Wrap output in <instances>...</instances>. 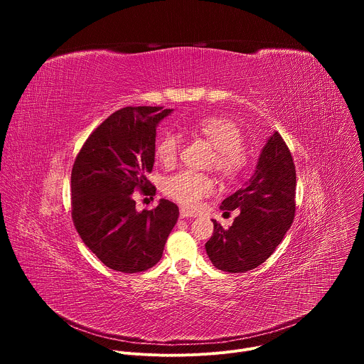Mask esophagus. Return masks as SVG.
<instances>
[{
    "label": "esophagus",
    "mask_w": 364,
    "mask_h": 364,
    "mask_svg": "<svg viewBox=\"0 0 364 364\" xmlns=\"http://www.w3.org/2000/svg\"><path fill=\"white\" fill-rule=\"evenodd\" d=\"M180 218L181 219H188V218H193V213L188 212L187 209H184V207H181V209H180Z\"/></svg>",
    "instance_id": "obj_1"
}]
</instances>
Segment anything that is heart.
I'll return each instance as SVG.
<instances>
[{
  "label": "heart",
  "instance_id": "b5f03b06",
  "mask_svg": "<svg viewBox=\"0 0 364 364\" xmlns=\"http://www.w3.org/2000/svg\"><path fill=\"white\" fill-rule=\"evenodd\" d=\"M191 129L215 146L212 167L225 178H236L247 164V155L243 148L240 128L228 118L205 117L193 124ZM181 151V138L177 132L164 134L157 146L155 157L167 168L174 167ZM215 180L201 173L184 170L164 183V193L187 209H196L200 201L213 193Z\"/></svg>",
  "mask_w": 364,
  "mask_h": 364
}]
</instances>
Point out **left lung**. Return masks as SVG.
Masks as SVG:
<instances>
[{
    "mask_svg": "<svg viewBox=\"0 0 364 364\" xmlns=\"http://www.w3.org/2000/svg\"><path fill=\"white\" fill-rule=\"evenodd\" d=\"M296 176L291 151L274 132L259 155L255 174L240 190L222 201V210L239 209L229 229L213 220L205 243L212 264L225 272L250 271L274 253L295 216Z\"/></svg>",
    "mask_w": 364,
    "mask_h": 364,
    "instance_id": "8db88e82",
    "label": "left lung"
}]
</instances>
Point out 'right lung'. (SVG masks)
I'll list each match as a JSON object with an SVG mask.
<instances>
[{
    "label": "right lung",
    "mask_w": 364,
    "mask_h": 364,
    "mask_svg": "<svg viewBox=\"0 0 364 364\" xmlns=\"http://www.w3.org/2000/svg\"><path fill=\"white\" fill-rule=\"evenodd\" d=\"M173 109L127 107L86 139L72 168V219L99 261L124 274L157 264L178 219V207L161 198L138 212L132 194H155L146 180L155 157V129Z\"/></svg>",
    "instance_id": "right-lung-1"
}]
</instances>
